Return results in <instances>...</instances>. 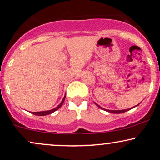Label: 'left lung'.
Segmentation results:
<instances>
[{
  "label": "left lung",
  "mask_w": 160,
  "mask_h": 160,
  "mask_svg": "<svg viewBox=\"0 0 160 160\" xmlns=\"http://www.w3.org/2000/svg\"><path fill=\"white\" fill-rule=\"evenodd\" d=\"M95 104H96V105L98 106V108H100L101 109H102V110H104V111H108V112H110V113H124V112H126V111H129V110H131L132 108H133L136 107V106L138 105H138L135 106V107H133V108H129V109H126V110H120V111H114V110H108V109H104V108H102V107H101V106H99L98 104H97L96 103H95Z\"/></svg>",
  "instance_id": "left-lung-1"
}]
</instances>
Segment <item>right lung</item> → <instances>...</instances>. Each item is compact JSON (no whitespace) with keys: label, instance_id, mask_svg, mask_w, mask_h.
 I'll list each match as a JSON object with an SVG mask.
<instances>
[{"label":"right lung","instance_id":"add662e5","mask_svg":"<svg viewBox=\"0 0 160 160\" xmlns=\"http://www.w3.org/2000/svg\"><path fill=\"white\" fill-rule=\"evenodd\" d=\"M65 97H66V95L64 96V98H63V99H62L61 103L58 104L56 108H53V109H52V110H49V111H40V112H32V113H33V114H34V115H37V116H46V115L50 114V113H53V112L57 111V110L59 109V108L62 107V105L64 103V101H65Z\"/></svg>","mask_w":160,"mask_h":160}]
</instances>
